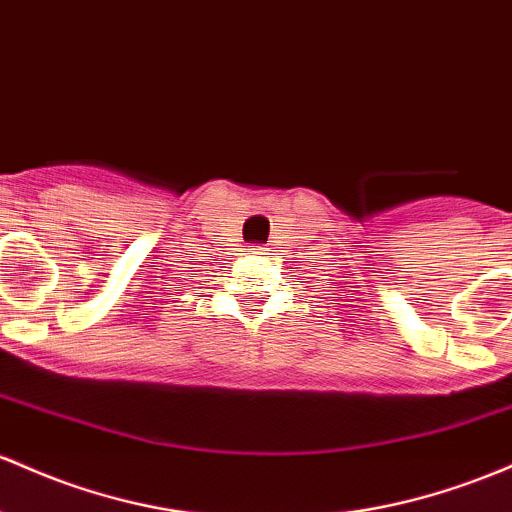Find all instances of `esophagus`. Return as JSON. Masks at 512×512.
Instances as JSON below:
<instances>
[{
    "instance_id": "esophagus-1",
    "label": "esophagus",
    "mask_w": 512,
    "mask_h": 512,
    "mask_svg": "<svg viewBox=\"0 0 512 512\" xmlns=\"http://www.w3.org/2000/svg\"><path fill=\"white\" fill-rule=\"evenodd\" d=\"M250 250L255 252V255H265L269 247H265V245H250Z\"/></svg>"
}]
</instances>
